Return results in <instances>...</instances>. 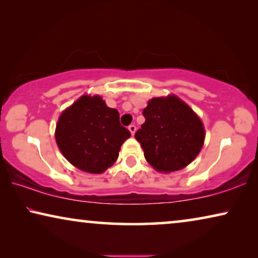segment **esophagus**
I'll return each instance as SVG.
<instances>
[{
	"instance_id": "esophagus-1",
	"label": "esophagus",
	"mask_w": 258,
	"mask_h": 258,
	"mask_svg": "<svg viewBox=\"0 0 258 258\" xmlns=\"http://www.w3.org/2000/svg\"><path fill=\"white\" fill-rule=\"evenodd\" d=\"M128 129H129V132L132 133V135H134V134H135V132H136V125L135 124H130L128 126Z\"/></svg>"
}]
</instances>
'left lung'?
Masks as SVG:
<instances>
[{"label":"left lung","instance_id":"left-lung-1","mask_svg":"<svg viewBox=\"0 0 258 258\" xmlns=\"http://www.w3.org/2000/svg\"><path fill=\"white\" fill-rule=\"evenodd\" d=\"M146 122L135 134L155 170H181L195 160L204 143V126L188 104L175 95L154 97L143 109Z\"/></svg>","mask_w":258,"mask_h":258}]
</instances>
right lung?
<instances>
[{
    "label": "right lung",
    "instance_id": "right-lung-1",
    "mask_svg": "<svg viewBox=\"0 0 258 258\" xmlns=\"http://www.w3.org/2000/svg\"><path fill=\"white\" fill-rule=\"evenodd\" d=\"M130 132L119 123L116 109L101 96L83 95L59 116L56 143L74 167L90 174H102L115 163Z\"/></svg>",
    "mask_w": 258,
    "mask_h": 258
}]
</instances>
